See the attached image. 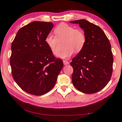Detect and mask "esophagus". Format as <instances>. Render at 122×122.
<instances>
[{"mask_svg":"<svg viewBox=\"0 0 122 122\" xmlns=\"http://www.w3.org/2000/svg\"><path fill=\"white\" fill-rule=\"evenodd\" d=\"M63 62L64 65H69V62L68 61H66V60H64L63 61Z\"/></svg>","mask_w":122,"mask_h":122,"instance_id":"obj_1","label":"esophagus"}]
</instances>
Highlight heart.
<instances>
[{"label": "heart", "mask_w": 122, "mask_h": 122, "mask_svg": "<svg viewBox=\"0 0 122 122\" xmlns=\"http://www.w3.org/2000/svg\"><path fill=\"white\" fill-rule=\"evenodd\" d=\"M56 36L52 34L46 36L45 41L54 54L58 52L57 42L58 39H66L64 46L66 47L57 55V57L62 59H68L76 51L81 52L86 44V38L84 32L81 30L76 29L73 26L66 23L60 24L55 29Z\"/></svg>", "instance_id": "b5f03b06"}]
</instances>
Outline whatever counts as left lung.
I'll return each mask as SVG.
<instances>
[{"instance_id":"left-lung-1","label":"left lung","mask_w":122,"mask_h":122,"mask_svg":"<svg viewBox=\"0 0 122 122\" xmlns=\"http://www.w3.org/2000/svg\"><path fill=\"white\" fill-rule=\"evenodd\" d=\"M79 24L85 35L83 49L72 59V82L84 93H95L105 87L111 78L113 56L111 45L103 30L84 19L70 22Z\"/></svg>"}]
</instances>
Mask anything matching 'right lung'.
<instances>
[{
  "instance_id": "1",
  "label": "right lung",
  "mask_w": 122,
  "mask_h": 122,
  "mask_svg": "<svg viewBox=\"0 0 122 122\" xmlns=\"http://www.w3.org/2000/svg\"><path fill=\"white\" fill-rule=\"evenodd\" d=\"M52 22L34 21L21 28L11 46L10 65L15 82L28 93L41 96L54 87L63 68L45 41Z\"/></svg>"
}]
</instances>
